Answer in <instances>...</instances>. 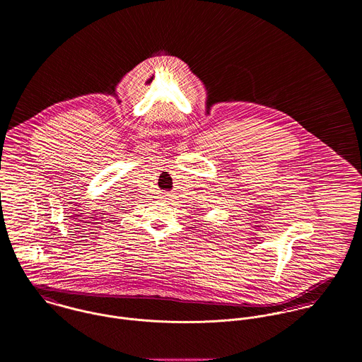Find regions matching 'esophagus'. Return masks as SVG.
Listing matches in <instances>:
<instances>
[{
	"label": "esophagus",
	"instance_id": "34e87169",
	"mask_svg": "<svg viewBox=\"0 0 362 362\" xmlns=\"http://www.w3.org/2000/svg\"><path fill=\"white\" fill-rule=\"evenodd\" d=\"M167 197H168V195H164V197H161V198H163V199H167Z\"/></svg>",
	"mask_w": 362,
	"mask_h": 362
}]
</instances>
